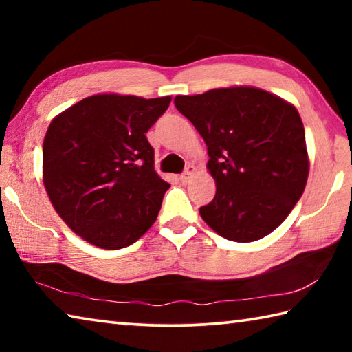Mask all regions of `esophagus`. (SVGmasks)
<instances>
[{
	"instance_id": "34e87169",
	"label": "esophagus",
	"mask_w": 352,
	"mask_h": 352,
	"mask_svg": "<svg viewBox=\"0 0 352 352\" xmlns=\"http://www.w3.org/2000/svg\"><path fill=\"white\" fill-rule=\"evenodd\" d=\"M194 170H195L194 166H192V164H188L186 168H184L183 174L180 175V180H182L183 183H188V182H189V178H190V175L194 174Z\"/></svg>"
}]
</instances>
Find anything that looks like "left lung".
I'll use <instances>...</instances> for the list:
<instances>
[{
    "label": "left lung",
    "instance_id": "left-lung-1",
    "mask_svg": "<svg viewBox=\"0 0 352 352\" xmlns=\"http://www.w3.org/2000/svg\"><path fill=\"white\" fill-rule=\"evenodd\" d=\"M205 140L216 195L200 216L225 239L253 242L278 228L306 188V135L294 105L253 87L177 96Z\"/></svg>",
    "mask_w": 352,
    "mask_h": 352
}]
</instances>
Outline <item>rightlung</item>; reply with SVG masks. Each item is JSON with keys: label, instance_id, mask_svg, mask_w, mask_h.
Masks as SVG:
<instances>
[{"label": "right lung", "instance_id": "1", "mask_svg": "<svg viewBox=\"0 0 352 352\" xmlns=\"http://www.w3.org/2000/svg\"><path fill=\"white\" fill-rule=\"evenodd\" d=\"M170 98L96 94L60 113L43 141V183L76 234L99 248L132 245L151 228L170 184L146 133Z\"/></svg>", "mask_w": 352, "mask_h": 352}]
</instances>
